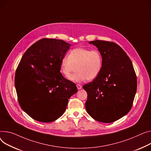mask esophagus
I'll list each match as a JSON object with an SVG mask.
<instances>
[{
    "label": "esophagus",
    "instance_id": "obj_1",
    "mask_svg": "<svg viewBox=\"0 0 151 151\" xmlns=\"http://www.w3.org/2000/svg\"><path fill=\"white\" fill-rule=\"evenodd\" d=\"M76 87H77V88H78V90H80V89L82 88V86H81V84H76Z\"/></svg>",
    "mask_w": 151,
    "mask_h": 151
}]
</instances>
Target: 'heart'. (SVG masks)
Here are the masks:
<instances>
[{"instance_id":"b5f03b06","label":"heart","mask_w":151,"mask_h":151,"mask_svg":"<svg viewBox=\"0 0 151 151\" xmlns=\"http://www.w3.org/2000/svg\"><path fill=\"white\" fill-rule=\"evenodd\" d=\"M103 66V59L99 50L85 48H77L70 52L68 58L64 57L60 62L59 70L61 74L68 78L75 71L70 79L79 82L87 79L92 81L101 73Z\"/></svg>"}]
</instances>
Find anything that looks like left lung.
Here are the masks:
<instances>
[{
	"mask_svg": "<svg viewBox=\"0 0 151 151\" xmlns=\"http://www.w3.org/2000/svg\"><path fill=\"white\" fill-rule=\"evenodd\" d=\"M89 44L101 52L103 66L98 77L83 86L87 93L86 109L96 121L112 123L131 109L137 92V76L132 61L118 44L100 40Z\"/></svg>",
	"mask_w": 151,
	"mask_h": 151,
	"instance_id": "1",
	"label": "left lung"
}]
</instances>
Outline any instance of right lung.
<instances>
[{
	"label": "right lung",
	"mask_w": 151,
	"mask_h": 151,
	"mask_svg": "<svg viewBox=\"0 0 151 151\" xmlns=\"http://www.w3.org/2000/svg\"><path fill=\"white\" fill-rule=\"evenodd\" d=\"M71 45L44 38L29 47L20 61L14 83L20 106L38 122L55 121L65 112L76 84L60 72L59 64Z\"/></svg>",
	"instance_id": "right-lung-1"
}]
</instances>
